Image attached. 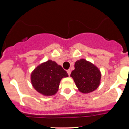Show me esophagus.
I'll return each mask as SVG.
<instances>
[{
  "mask_svg": "<svg viewBox=\"0 0 129 129\" xmlns=\"http://www.w3.org/2000/svg\"><path fill=\"white\" fill-rule=\"evenodd\" d=\"M71 71L70 69H69V70H67V73H68V74L69 76H70V74H71Z\"/></svg>",
  "mask_w": 129,
  "mask_h": 129,
  "instance_id": "esophagus-1",
  "label": "esophagus"
}]
</instances>
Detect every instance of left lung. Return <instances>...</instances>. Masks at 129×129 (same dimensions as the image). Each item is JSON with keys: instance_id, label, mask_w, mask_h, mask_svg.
Segmentation results:
<instances>
[{"instance_id": "obj_1", "label": "left lung", "mask_w": 129, "mask_h": 129, "mask_svg": "<svg viewBox=\"0 0 129 129\" xmlns=\"http://www.w3.org/2000/svg\"><path fill=\"white\" fill-rule=\"evenodd\" d=\"M74 70L71 76L79 91L89 93L96 89L100 84L101 74L99 69L90 62L84 59L77 61L74 64Z\"/></svg>"}]
</instances>
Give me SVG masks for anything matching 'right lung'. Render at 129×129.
<instances>
[{
    "label": "right lung",
    "instance_id": "right-lung-1",
    "mask_svg": "<svg viewBox=\"0 0 129 129\" xmlns=\"http://www.w3.org/2000/svg\"><path fill=\"white\" fill-rule=\"evenodd\" d=\"M68 76L67 72L55 61L48 60L37 66L31 80L34 88L45 95H54L58 90L61 79Z\"/></svg>",
    "mask_w": 129,
    "mask_h": 129
}]
</instances>
